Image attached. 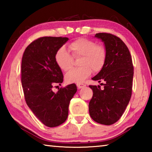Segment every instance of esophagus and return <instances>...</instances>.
Segmentation results:
<instances>
[{
	"label": "esophagus",
	"mask_w": 152,
	"mask_h": 152,
	"mask_svg": "<svg viewBox=\"0 0 152 152\" xmlns=\"http://www.w3.org/2000/svg\"><path fill=\"white\" fill-rule=\"evenodd\" d=\"M86 86V84H82V83H79V84H77V87H78V88H84V87Z\"/></svg>",
	"instance_id": "obj_1"
}]
</instances>
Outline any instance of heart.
Listing matches in <instances>:
<instances>
[{"label":"heart","instance_id":"heart-1","mask_svg":"<svg viewBox=\"0 0 152 152\" xmlns=\"http://www.w3.org/2000/svg\"><path fill=\"white\" fill-rule=\"evenodd\" d=\"M71 54L64 47L56 51L55 60L61 70L68 71L72 66L73 59L80 58L78 68H74L66 74L65 80L69 84L81 83L91 75L92 72L97 74L105 66L107 50L105 46L96 44L93 40L79 38L68 45Z\"/></svg>","mask_w":152,"mask_h":152}]
</instances>
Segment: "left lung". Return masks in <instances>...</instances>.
Wrapping results in <instances>:
<instances>
[{"instance_id":"left-lung-1","label":"left lung","mask_w":152,"mask_h":152,"mask_svg":"<svg viewBox=\"0 0 152 152\" xmlns=\"http://www.w3.org/2000/svg\"><path fill=\"white\" fill-rule=\"evenodd\" d=\"M107 50L103 69L92 79L102 82L101 86L90 85L93 95L89 102V113L100 124L110 125L119 120L124 113L132 93L133 65L127 46L117 36L99 33Z\"/></svg>"}]
</instances>
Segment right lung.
<instances>
[{"label":"right lung","mask_w":152,"mask_h":152,"mask_svg":"<svg viewBox=\"0 0 152 152\" xmlns=\"http://www.w3.org/2000/svg\"><path fill=\"white\" fill-rule=\"evenodd\" d=\"M68 37H41L27 46L21 62V83L26 103L43 124L49 127L66 121L68 107L77 91L72 84L52 91L56 84L60 85L63 74L55 60L57 50Z\"/></svg>","instance_id":"1"}]
</instances>
